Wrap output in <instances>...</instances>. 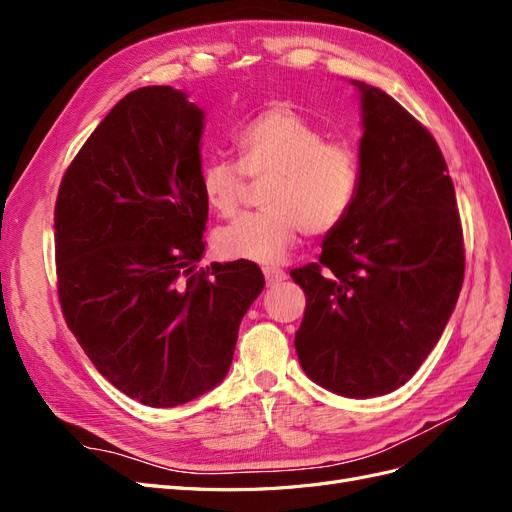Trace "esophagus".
<instances>
[{
	"instance_id": "34e87169",
	"label": "esophagus",
	"mask_w": 512,
	"mask_h": 512,
	"mask_svg": "<svg viewBox=\"0 0 512 512\" xmlns=\"http://www.w3.org/2000/svg\"><path fill=\"white\" fill-rule=\"evenodd\" d=\"M262 273H265V280H267L269 286H275V284H280V282L286 280V271L277 269V267H265V269H262Z\"/></svg>"
}]
</instances>
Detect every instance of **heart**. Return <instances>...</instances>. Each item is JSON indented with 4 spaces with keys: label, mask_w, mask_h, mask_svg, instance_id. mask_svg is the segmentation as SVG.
<instances>
[{
    "label": "heart",
    "mask_w": 512,
    "mask_h": 512,
    "mask_svg": "<svg viewBox=\"0 0 512 512\" xmlns=\"http://www.w3.org/2000/svg\"><path fill=\"white\" fill-rule=\"evenodd\" d=\"M237 164L211 160L200 170V194L222 218L235 215L245 175L267 179L265 211L243 215L215 235L222 258L258 265L282 262L299 235H327L342 224L361 188V160L346 141H329L314 121L286 106L256 115L235 136Z\"/></svg>",
    "instance_id": "heart-1"
}]
</instances>
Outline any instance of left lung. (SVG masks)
<instances>
[{
  "label": "left lung",
  "instance_id": "obj_1",
  "mask_svg": "<svg viewBox=\"0 0 512 512\" xmlns=\"http://www.w3.org/2000/svg\"><path fill=\"white\" fill-rule=\"evenodd\" d=\"M361 91V188L318 262L290 271L305 297L294 348L344 397L404 386L451 318L466 269L453 179L423 123L382 89Z\"/></svg>",
  "mask_w": 512,
  "mask_h": 512
}]
</instances>
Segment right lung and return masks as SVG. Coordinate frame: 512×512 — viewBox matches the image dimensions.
<instances>
[{
	"mask_svg": "<svg viewBox=\"0 0 512 512\" xmlns=\"http://www.w3.org/2000/svg\"><path fill=\"white\" fill-rule=\"evenodd\" d=\"M203 111L183 91L121 98L76 153L55 203L61 312L100 374L173 408L228 374L247 307L265 288L250 260L203 258Z\"/></svg>",
	"mask_w": 512,
	"mask_h": 512,
	"instance_id": "obj_1",
	"label": "right lung"
}]
</instances>
